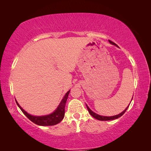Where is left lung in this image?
Instances as JSON below:
<instances>
[{
	"mask_svg": "<svg viewBox=\"0 0 151 151\" xmlns=\"http://www.w3.org/2000/svg\"><path fill=\"white\" fill-rule=\"evenodd\" d=\"M109 41L110 42V43H111L112 45H114L116 46V47H118L115 43H114L113 42H112L111 40H109ZM132 101V100H131ZM129 106H128L126 109H125L123 111H122L121 113H120L119 114H117V115H115V116H101V115H99V114H97L96 113H95V112H94L93 111H92L90 109V108L86 105V107H87V109L88 111V112L90 113L91 115L92 116H93L94 118H95L97 120H99V121H111V120H114V119H116L119 118V117H121L122 115H123V114L125 112H126V111L128 109V107H129Z\"/></svg>",
	"mask_w": 151,
	"mask_h": 151,
	"instance_id": "1",
	"label": "left lung"
}]
</instances>
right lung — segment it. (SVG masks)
Listing matches in <instances>:
<instances>
[{
	"instance_id": "1",
	"label": "right lung",
	"mask_w": 151,
	"mask_h": 151,
	"mask_svg": "<svg viewBox=\"0 0 151 151\" xmlns=\"http://www.w3.org/2000/svg\"><path fill=\"white\" fill-rule=\"evenodd\" d=\"M69 93L70 91H68L67 93L65 94V96L63 97V99H62V101H61L59 105L57 107V109H56L52 113L45 116L30 115L29 113H27L24 109H22V107L17 103V100L15 101H16V103L18 106L19 107L22 112L24 114V115L29 120H30L32 122H34L35 124L40 125V126H52V125H55L59 123V122L63 119L64 116H65V104L66 103V101H67L68 96V94H69Z\"/></svg>"
}]
</instances>
